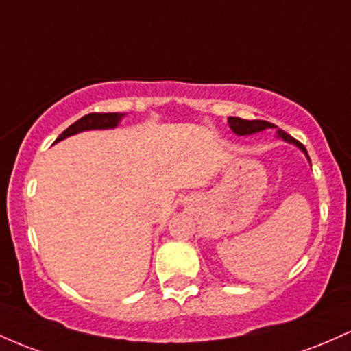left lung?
I'll return each mask as SVG.
<instances>
[{
    "instance_id": "obj_1",
    "label": "left lung",
    "mask_w": 351,
    "mask_h": 351,
    "mask_svg": "<svg viewBox=\"0 0 351 351\" xmlns=\"http://www.w3.org/2000/svg\"><path fill=\"white\" fill-rule=\"evenodd\" d=\"M228 125H230V128L233 130V133L240 134V136H243V134H253L258 132H263V130H267V128H275V125H273V123L265 121V119H243V118H238V117H230ZM278 136L283 138V140L288 141V143H293L298 146V148L305 153L308 160H310L306 148L300 143L298 140H295L293 136H290L288 133H285L283 130H278Z\"/></svg>"
}]
</instances>
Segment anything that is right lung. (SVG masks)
<instances>
[{"label":"right lung","instance_id":"right-lung-1","mask_svg":"<svg viewBox=\"0 0 351 351\" xmlns=\"http://www.w3.org/2000/svg\"><path fill=\"white\" fill-rule=\"evenodd\" d=\"M125 117V113H90L84 114L83 118H80L78 121L73 123L71 126H68L63 133L58 136L56 141L64 140V138L71 136L84 130H106V128H114L118 125L119 119Z\"/></svg>","mask_w":351,"mask_h":351}]
</instances>
